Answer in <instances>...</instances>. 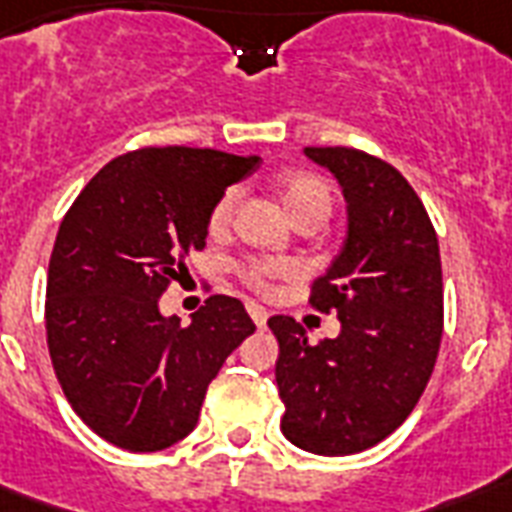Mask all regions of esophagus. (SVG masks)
Returning a JSON list of instances; mask_svg holds the SVG:
<instances>
[{
  "label": "esophagus",
  "mask_w": 512,
  "mask_h": 512,
  "mask_svg": "<svg viewBox=\"0 0 512 512\" xmlns=\"http://www.w3.org/2000/svg\"><path fill=\"white\" fill-rule=\"evenodd\" d=\"M248 315H251V320L259 328L267 326L269 315H267V310H264V307H259V304H253V301H248Z\"/></svg>",
  "instance_id": "obj_1"
}]
</instances>
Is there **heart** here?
Listing matches in <instances>:
<instances>
[{
  "instance_id": "b5f03b06",
  "label": "heart",
  "mask_w": 512,
  "mask_h": 512,
  "mask_svg": "<svg viewBox=\"0 0 512 512\" xmlns=\"http://www.w3.org/2000/svg\"><path fill=\"white\" fill-rule=\"evenodd\" d=\"M280 197H283L285 208H288L293 221H328V216L334 211V192H331V186L323 178L310 176V173H291V176H285L280 181ZM235 205V189L221 194L219 202L213 205L211 219H208L211 232H216V235L227 232L229 224H232V216H235ZM285 272H288V267H285L283 261L275 259H248L243 264H237V275L243 277L245 283L256 288V291H267L272 280L283 277Z\"/></svg>"
}]
</instances>
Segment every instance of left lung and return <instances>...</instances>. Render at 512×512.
Returning <instances> with one entry per match:
<instances>
[{"instance_id": "8db88e82", "label": "left lung", "mask_w": 512, "mask_h": 512, "mask_svg": "<svg viewBox=\"0 0 512 512\" xmlns=\"http://www.w3.org/2000/svg\"><path fill=\"white\" fill-rule=\"evenodd\" d=\"M347 200V237L310 304L336 312V339L310 344L288 315L269 318L275 379L293 446L344 457L395 433L422 398L443 336L441 251L433 221L390 162L347 146H307Z\"/></svg>"}]
</instances>
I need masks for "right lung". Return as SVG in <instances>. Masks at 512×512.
Segmentation results:
<instances>
[{
  "label": "right lung",
  "instance_id": "right-lung-1",
  "mask_svg": "<svg viewBox=\"0 0 512 512\" xmlns=\"http://www.w3.org/2000/svg\"><path fill=\"white\" fill-rule=\"evenodd\" d=\"M259 157L149 146L98 170L63 216L47 269V350L63 395L95 435L162 451L192 433L205 390L256 331L243 301L211 296L189 326L160 296L205 248L227 186Z\"/></svg>",
  "mask_w": 512,
  "mask_h": 512
}]
</instances>
